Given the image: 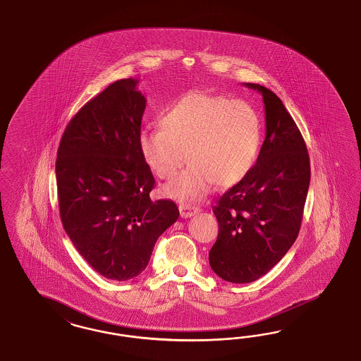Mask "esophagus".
Masks as SVG:
<instances>
[{"mask_svg":"<svg viewBox=\"0 0 361 361\" xmlns=\"http://www.w3.org/2000/svg\"><path fill=\"white\" fill-rule=\"evenodd\" d=\"M178 210H180V214H181L183 219H189V217H192V216L198 213L200 208L196 205H190V204H180Z\"/></svg>","mask_w":361,"mask_h":361,"instance_id":"obj_1","label":"esophagus"}]
</instances>
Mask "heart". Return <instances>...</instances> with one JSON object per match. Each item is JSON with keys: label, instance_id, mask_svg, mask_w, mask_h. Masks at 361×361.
I'll list each match as a JSON object with an SVG mask.
<instances>
[{"label": "heart", "instance_id": "heart-1", "mask_svg": "<svg viewBox=\"0 0 361 361\" xmlns=\"http://www.w3.org/2000/svg\"><path fill=\"white\" fill-rule=\"evenodd\" d=\"M261 121L247 102L207 91H189L165 109L160 127L140 133L142 159L156 175L172 180L166 196L196 201L219 185L250 173L261 147ZM188 154L186 155L185 153Z\"/></svg>", "mask_w": 361, "mask_h": 361}]
</instances>
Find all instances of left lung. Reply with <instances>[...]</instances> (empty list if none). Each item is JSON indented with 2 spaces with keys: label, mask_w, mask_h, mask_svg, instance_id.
<instances>
[{
  "label": "left lung",
  "mask_w": 361,
  "mask_h": 361,
  "mask_svg": "<svg viewBox=\"0 0 361 361\" xmlns=\"http://www.w3.org/2000/svg\"><path fill=\"white\" fill-rule=\"evenodd\" d=\"M262 94L266 137L250 173L221 197L213 212L219 237L209 252L214 273L231 283H250L270 271L299 234L311 168L306 142L282 100Z\"/></svg>",
  "instance_id": "left-lung-1"
}]
</instances>
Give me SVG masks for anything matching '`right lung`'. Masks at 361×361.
I'll use <instances>...</instances> for the list:
<instances>
[{
    "instance_id": "right-lung-1",
    "label": "right lung",
    "mask_w": 361,
    "mask_h": 361,
    "mask_svg": "<svg viewBox=\"0 0 361 361\" xmlns=\"http://www.w3.org/2000/svg\"><path fill=\"white\" fill-rule=\"evenodd\" d=\"M136 79H121L91 99L67 124L55 173L59 214L86 262L107 279L142 274L157 238L180 213L152 201L151 168L140 152L145 98Z\"/></svg>"
}]
</instances>
